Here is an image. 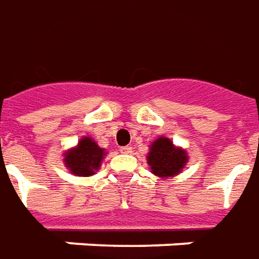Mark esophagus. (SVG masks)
<instances>
[{
    "label": "esophagus",
    "mask_w": 259,
    "mask_h": 259,
    "mask_svg": "<svg viewBox=\"0 0 259 259\" xmlns=\"http://www.w3.org/2000/svg\"><path fill=\"white\" fill-rule=\"evenodd\" d=\"M120 152L123 154H129V153H132V146H122L120 147Z\"/></svg>",
    "instance_id": "obj_1"
}]
</instances>
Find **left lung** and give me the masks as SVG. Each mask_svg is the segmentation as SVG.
Wrapping results in <instances>:
<instances>
[{
    "mask_svg": "<svg viewBox=\"0 0 259 259\" xmlns=\"http://www.w3.org/2000/svg\"><path fill=\"white\" fill-rule=\"evenodd\" d=\"M147 163L152 167L153 174L171 177L180 173L181 168L186 166L187 154L179 147H174L167 137H160L150 146Z\"/></svg>",
    "mask_w": 259,
    "mask_h": 259,
    "instance_id": "obj_1",
    "label": "left lung"
}]
</instances>
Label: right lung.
<instances>
[{
  "instance_id": "1",
  "label": "right lung",
  "mask_w": 259,
  "mask_h": 259,
  "mask_svg": "<svg viewBox=\"0 0 259 259\" xmlns=\"http://www.w3.org/2000/svg\"><path fill=\"white\" fill-rule=\"evenodd\" d=\"M103 156V149H100L91 137H83L75 149L65 154V164L73 174L89 177L99 168Z\"/></svg>"
}]
</instances>
